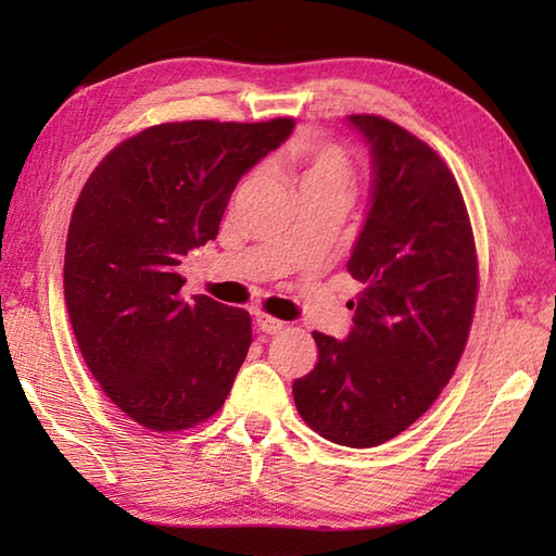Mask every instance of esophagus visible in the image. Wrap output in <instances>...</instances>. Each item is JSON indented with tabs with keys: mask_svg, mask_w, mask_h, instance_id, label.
I'll use <instances>...</instances> for the list:
<instances>
[{
	"mask_svg": "<svg viewBox=\"0 0 556 556\" xmlns=\"http://www.w3.org/2000/svg\"><path fill=\"white\" fill-rule=\"evenodd\" d=\"M255 325L263 334H277V332H281V329H285V323L277 320V317H271V315H265V313H260L255 317Z\"/></svg>",
	"mask_w": 556,
	"mask_h": 556,
	"instance_id": "1",
	"label": "esophagus"
}]
</instances>
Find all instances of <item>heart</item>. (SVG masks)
<instances>
[{"label": "heart", "instance_id": "b5f03b06", "mask_svg": "<svg viewBox=\"0 0 556 556\" xmlns=\"http://www.w3.org/2000/svg\"><path fill=\"white\" fill-rule=\"evenodd\" d=\"M285 164L296 176L299 191H305V188H337V191L346 193L353 181L349 155L329 140H299L296 146L289 148Z\"/></svg>", "mask_w": 556, "mask_h": 556}]
</instances>
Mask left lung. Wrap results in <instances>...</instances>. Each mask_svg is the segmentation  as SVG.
<instances>
[{
	"mask_svg": "<svg viewBox=\"0 0 556 556\" xmlns=\"http://www.w3.org/2000/svg\"><path fill=\"white\" fill-rule=\"evenodd\" d=\"M370 148V210L349 257L363 291L344 341L313 332L317 365L293 382L325 440L368 448L416 422L466 349L478 257L464 195L437 152L375 114L346 119Z\"/></svg>",
	"mask_w": 556,
	"mask_h": 556,
	"instance_id": "left-lung-1",
	"label": "left lung"
}]
</instances>
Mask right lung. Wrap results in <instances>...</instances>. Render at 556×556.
Returning <instances> with one entry per match:
<instances>
[{"instance_id": "1", "label": "right lung", "mask_w": 556, "mask_h": 556, "mask_svg": "<svg viewBox=\"0 0 556 556\" xmlns=\"http://www.w3.org/2000/svg\"><path fill=\"white\" fill-rule=\"evenodd\" d=\"M291 131L293 119L150 126L83 186L64 255L71 327L102 392L143 428H193L231 392L251 315L179 299V265L215 239L236 184Z\"/></svg>"}]
</instances>
